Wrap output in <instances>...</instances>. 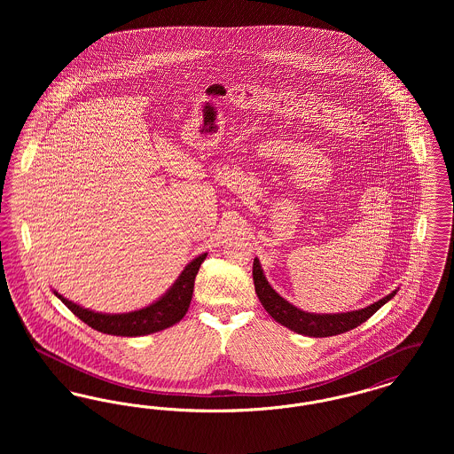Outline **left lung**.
Instances as JSON below:
<instances>
[{
	"instance_id": "1",
	"label": "left lung",
	"mask_w": 454,
	"mask_h": 454,
	"mask_svg": "<svg viewBox=\"0 0 454 454\" xmlns=\"http://www.w3.org/2000/svg\"><path fill=\"white\" fill-rule=\"evenodd\" d=\"M254 284L255 293L259 296L262 306L265 311L278 322V324L287 326L289 330L306 335V337H332L348 332L361 324H364L367 318H371L383 304L396 294V289L389 293L388 296L381 298L380 301L372 302L366 308L347 311V313H308L302 311L298 306L291 304L284 300L276 289L267 281L263 276V269L260 265V260L254 259Z\"/></svg>"
}]
</instances>
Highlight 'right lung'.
I'll return each instance as SVG.
<instances>
[{
    "label": "right lung",
    "instance_id": "1",
    "mask_svg": "<svg viewBox=\"0 0 454 454\" xmlns=\"http://www.w3.org/2000/svg\"><path fill=\"white\" fill-rule=\"evenodd\" d=\"M207 254H200L192 262L185 265L182 274L173 282L170 289L161 294L156 301L134 309L129 313H102L83 308L76 302L66 300L63 294H59L56 289L52 293L65 302L66 306L88 326L107 333V335H121V337H141L150 335L154 332L165 330L172 325L178 324L192 301L194 293V281L200 263L206 260Z\"/></svg>",
    "mask_w": 454,
    "mask_h": 454
}]
</instances>
